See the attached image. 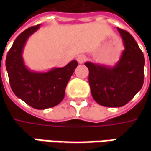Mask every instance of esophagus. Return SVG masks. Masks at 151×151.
<instances>
[{
	"label": "esophagus",
	"mask_w": 151,
	"mask_h": 151,
	"mask_svg": "<svg viewBox=\"0 0 151 151\" xmlns=\"http://www.w3.org/2000/svg\"><path fill=\"white\" fill-rule=\"evenodd\" d=\"M77 60L79 64H83L86 60V57L85 55H79L78 57H77Z\"/></svg>",
	"instance_id": "34e87169"
}]
</instances>
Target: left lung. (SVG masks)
Segmentation results:
<instances>
[{
	"instance_id": "left-lung-1",
	"label": "left lung",
	"mask_w": 151,
	"mask_h": 151,
	"mask_svg": "<svg viewBox=\"0 0 151 151\" xmlns=\"http://www.w3.org/2000/svg\"><path fill=\"white\" fill-rule=\"evenodd\" d=\"M124 50L113 66L86 62L89 69V84L93 98L99 104L118 108L128 104L142 89L145 59L131 35L117 28Z\"/></svg>"
}]
</instances>
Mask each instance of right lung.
<instances>
[{
    "label": "right lung",
    "instance_id": "right-lung-1",
    "mask_svg": "<svg viewBox=\"0 0 151 151\" xmlns=\"http://www.w3.org/2000/svg\"><path fill=\"white\" fill-rule=\"evenodd\" d=\"M40 24L22 32L7 53L5 60L9 84L18 98L35 109H46L59 104L65 97L67 83L78 66L72 60L62 68L47 72L31 71L26 66L22 52L28 38L40 28Z\"/></svg>",
    "mask_w": 151,
    "mask_h": 151
}]
</instances>
